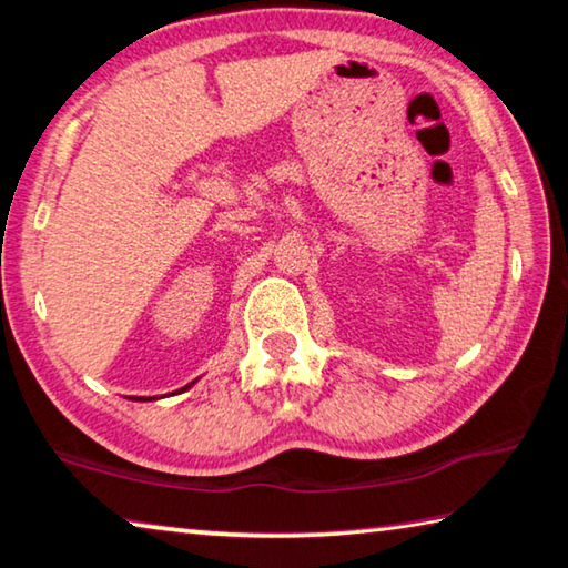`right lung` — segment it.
I'll return each instance as SVG.
<instances>
[{
	"mask_svg": "<svg viewBox=\"0 0 568 568\" xmlns=\"http://www.w3.org/2000/svg\"><path fill=\"white\" fill-rule=\"evenodd\" d=\"M192 384H194V382H192ZM192 384H186V386H184V389H189V386H192ZM179 392H182V389H179ZM149 399H151V397H149Z\"/></svg>",
	"mask_w": 568,
	"mask_h": 568,
	"instance_id": "obj_1",
	"label": "right lung"
}]
</instances>
